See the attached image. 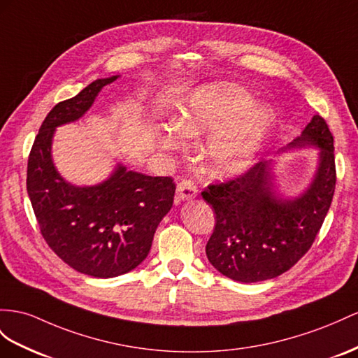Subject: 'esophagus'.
<instances>
[{
	"instance_id": "1",
	"label": "esophagus",
	"mask_w": 358,
	"mask_h": 358,
	"mask_svg": "<svg viewBox=\"0 0 358 358\" xmlns=\"http://www.w3.org/2000/svg\"><path fill=\"white\" fill-rule=\"evenodd\" d=\"M198 194V187L195 186L194 181L190 180H181L177 185V199L178 201H189L192 198H195Z\"/></svg>"
}]
</instances>
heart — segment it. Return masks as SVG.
<instances>
[{"mask_svg":"<svg viewBox=\"0 0 358 358\" xmlns=\"http://www.w3.org/2000/svg\"><path fill=\"white\" fill-rule=\"evenodd\" d=\"M252 99L233 86H212L198 90L178 119L160 136L166 150H177L182 136H196L215 130L203 146V162L213 176L225 177L245 171L268 134L271 115L264 108L254 110L242 121L230 122L243 115Z\"/></svg>","mask_w":358,"mask_h":358,"instance_id":"b5f03b06","label":"heart"}]
</instances>
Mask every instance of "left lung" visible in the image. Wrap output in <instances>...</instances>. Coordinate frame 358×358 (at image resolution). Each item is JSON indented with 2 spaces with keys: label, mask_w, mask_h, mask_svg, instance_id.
Masks as SVG:
<instances>
[{
  "label": "left lung",
  "mask_w": 358,
  "mask_h": 358,
  "mask_svg": "<svg viewBox=\"0 0 358 358\" xmlns=\"http://www.w3.org/2000/svg\"><path fill=\"white\" fill-rule=\"evenodd\" d=\"M304 145L319 146V166L311 186L295 199L275 196L264 160L201 192L216 213L207 259L225 277L242 282L275 278L295 266L313 245L336 189L334 139L322 116H313L290 143Z\"/></svg>",
  "instance_id": "left-lung-1"
}]
</instances>
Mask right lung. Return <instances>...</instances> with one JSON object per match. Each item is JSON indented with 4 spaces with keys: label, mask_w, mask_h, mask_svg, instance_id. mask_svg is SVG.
Segmentation results:
<instances>
[{
    "label": "right lung",
    "mask_w": 358,
    "mask_h": 358,
    "mask_svg": "<svg viewBox=\"0 0 358 358\" xmlns=\"http://www.w3.org/2000/svg\"><path fill=\"white\" fill-rule=\"evenodd\" d=\"M116 78L95 80L74 98L54 106L27 164V192L43 241L68 266L95 278L117 277L139 266L176 195L172 177H150L117 166L103 185L77 187L54 168V128L83 116L98 92Z\"/></svg>",
    "instance_id": "add662e5"
}]
</instances>
